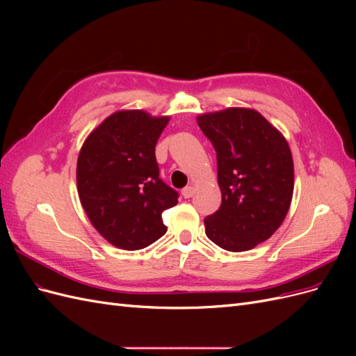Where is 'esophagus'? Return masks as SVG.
Wrapping results in <instances>:
<instances>
[{
	"instance_id": "esophagus-1",
	"label": "esophagus",
	"mask_w": 356,
	"mask_h": 356,
	"mask_svg": "<svg viewBox=\"0 0 356 356\" xmlns=\"http://www.w3.org/2000/svg\"><path fill=\"white\" fill-rule=\"evenodd\" d=\"M182 196H184L186 199H190L193 195H195V187L193 186H188V187H186V188H182Z\"/></svg>"
}]
</instances>
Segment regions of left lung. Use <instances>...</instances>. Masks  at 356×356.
Here are the masks:
<instances>
[{"label": "left lung", "mask_w": 356, "mask_h": 356, "mask_svg": "<svg viewBox=\"0 0 356 356\" xmlns=\"http://www.w3.org/2000/svg\"><path fill=\"white\" fill-rule=\"evenodd\" d=\"M197 124L217 153L220 209L204 233L225 251L267 241L285 220L294 191V163L284 135L251 108L200 114Z\"/></svg>", "instance_id": "1"}]
</instances>
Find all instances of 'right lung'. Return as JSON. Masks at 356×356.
Segmentation results:
<instances>
[{
    "mask_svg": "<svg viewBox=\"0 0 356 356\" xmlns=\"http://www.w3.org/2000/svg\"><path fill=\"white\" fill-rule=\"evenodd\" d=\"M169 117L117 111L86 138L77 160L81 207L104 239L126 251L143 250L166 233L161 212L178 193L159 178L157 139Z\"/></svg>",
    "mask_w": 356,
    "mask_h": 356,
    "instance_id": "right-lung-1",
    "label": "right lung"
}]
</instances>
